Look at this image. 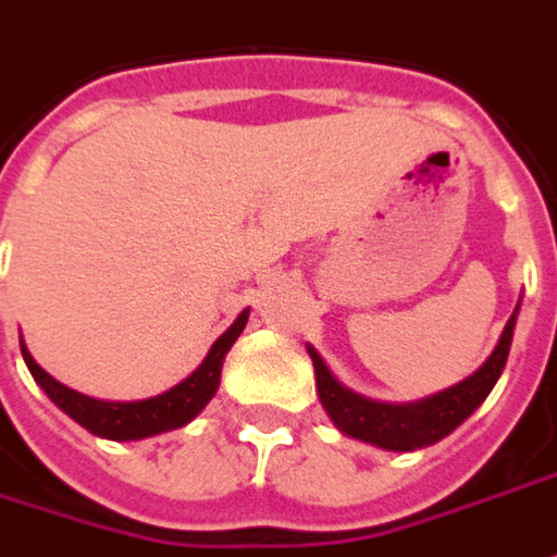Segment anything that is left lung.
I'll use <instances>...</instances> for the list:
<instances>
[{
	"label": "left lung",
	"instance_id": "8db88e82",
	"mask_svg": "<svg viewBox=\"0 0 557 557\" xmlns=\"http://www.w3.org/2000/svg\"><path fill=\"white\" fill-rule=\"evenodd\" d=\"M516 317H519V305L512 310V317L507 319L492 356L482 361L468 380L443 388V392H434L422 400H410V404L371 400L359 392H352V388H346L329 371V364L322 361L317 349L307 344L313 371H317L319 400H322L334 428L346 437L371 443V446H380L388 453H413L422 446H434L446 434H453L455 428L461 425L495 388L497 376L504 373V364H507L509 344H512V332H516Z\"/></svg>",
	"mask_w": 557,
	"mask_h": 557
}]
</instances>
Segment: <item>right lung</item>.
Masks as SVG:
<instances>
[{"label": "right lung", "instance_id": "1", "mask_svg": "<svg viewBox=\"0 0 557 557\" xmlns=\"http://www.w3.org/2000/svg\"><path fill=\"white\" fill-rule=\"evenodd\" d=\"M250 319V307L240 310L238 319L225 329L216 341H213L211 352L205 356V361L198 364L196 371L186 376L184 383L171 386L162 395L144 400H102L81 395L75 388L62 386L60 380H53L38 361L33 359V352L26 349L21 341V352L26 368L35 376V383L45 388L62 413L72 416L77 425L87 428L89 434L96 437H108V441H144V437H153V434H165L174 428H184L186 422H193L208 400L216 395L220 388V373H223L225 352L232 349V344L238 341L244 325Z\"/></svg>", "mask_w": 557, "mask_h": 557}]
</instances>
